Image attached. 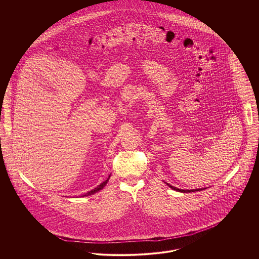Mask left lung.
I'll list each match as a JSON object with an SVG mask.
<instances>
[{"mask_svg": "<svg viewBox=\"0 0 259 259\" xmlns=\"http://www.w3.org/2000/svg\"><path fill=\"white\" fill-rule=\"evenodd\" d=\"M166 185H168L170 188H172L174 190H176V191H179V192H183V193H187V192H195V191H200V190H203V189H206V188H197V189H180V188H177V187H175V186H172V185H169V184H167V183H165Z\"/></svg>", "mask_w": 259, "mask_h": 259, "instance_id": "1", "label": "left lung"}]
</instances>
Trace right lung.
I'll use <instances>...</instances> for the list:
<instances>
[{"mask_svg": "<svg viewBox=\"0 0 259 259\" xmlns=\"http://www.w3.org/2000/svg\"><path fill=\"white\" fill-rule=\"evenodd\" d=\"M110 177H111V175L109 176V178L104 182V183H102V184H100V185L97 186V187H95L94 189H92V190H90V191H88L87 194H84V195H82V197H84V196H89V195H92V194H94V193H96V192H98L100 190H102L106 185L108 184V182H109V180H110Z\"/></svg>", "mask_w": 259, "mask_h": 259, "instance_id": "right-lung-1", "label": "right lung"}]
</instances>
